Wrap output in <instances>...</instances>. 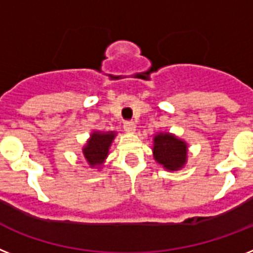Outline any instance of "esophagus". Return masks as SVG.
I'll return each instance as SVG.
<instances>
[{"mask_svg":"<svg viewBox=\"0 0 253 253\" xmlns=\"http://www.w3.org/2000/svg\"><path fill=\"white\" fill-rule=\"evenodd\" d=\"M123 127H125V130H126V132L132 133V132H135V131H136V125H135V122H132V121L125 122Z\"/></svg>","mask_w":253,"mask_h":253,"instance_id":"esophagus-1","label":"esophagus"}]
</instances>
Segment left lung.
Here are the masks:
<instances>
[{
    "label": "left lung",
    "mask_w": 253,
    "mask_h": 253,
    "mask_svg": "<svg viewBox=\"0 0 253 253\" xmlns=\"http://www.w3.org/2000/svg\"><path fill=\"white\" fill-rule=\"evenodd\" d=\"M153 157L167 171H179L188 162V143L171 132L153 136Z\"/></svg>",
    "instance_id": "1"
}]
</instances>
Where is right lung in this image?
I'll return each instance as SVG.
<instances>
[{
	"label": "right lung",
	"mask_w": 253,
	"mask_h": 253,
	"mask_svg": "<svg viewBox=\"0 0 253 253\" xmlns=\"http://www.w3.org/2000/svg\"><path fill=\"white\" fill-rule=\"evenodd\" d=\"M117 136V131H92L82 148V154L91 169H103L109 156V148Z\"/></svg>",
	"instance_id": "add662e5"
}]
</instances>
